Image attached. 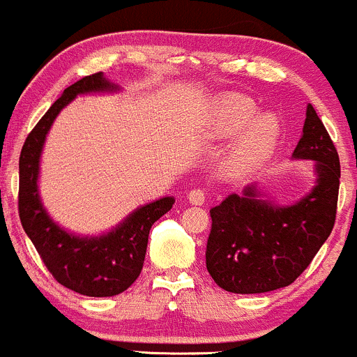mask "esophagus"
<instances>
[{
    "mask_svg": "<svg viewBox=\"0 0 357 357\" xmlns=\"http://www.w3.org/2000/svg\"><path fill=\"white\" fill-rule=\"evenodd\" d=\"M187 199H189L192 204L201 206L206 201L204 190L203 189H192L189 194H187Z\"/></svg>",
    "mask_w": 357,
    "mask_h": 357,
    "instance_id": "obj_1",
    "label": "esophagus"
}]
</instances>
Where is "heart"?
Here are the masks:
<instances>
[{
    "mask_svg": "<svg viewBox=\"0 0 357 357\" xmlns=\"http://www.w3.org/2000/svg\"><path fill=\"white\" fill-rule=\"evenodd\" d=\"M255 102L238 94L220 99L213 108V130L216 135L229 137L244 128L227 153L225 163L230 170H249L259 165L273 149L278 137L277 119L259 115L255 119Z\"/></svg>",
    "mask_w": 357,
    "mask_h": 357,
    "instance_id": "1",
    "label": "heart"
}]
</instances>
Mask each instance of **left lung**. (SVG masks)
Returning a JSON list of instances; mask_svg holds the SVG:
<instances>
[{"label": "left lung", "mask_w": 357, "mask_h": 357, "mask_svg": "<svg viewBox=\"0 0 357 357\" xmlns=\"http://www.w3.org/2000/svg\"><path fill=\"white\" fill-rule=\"evenodd\" d=\"M294 158L313 160L318 175L314 189L299 203L273 206L259 199L258 189L249 185L209 209L206 268L227 292L261 294L287 287L310 266L332 232L340 161L311 105Z\"/></svg>", "instance_id": "8db88e82"}]
</instances>
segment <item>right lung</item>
<instances>
[{
	"label": "right lung",
	"instance_id": "obj_1",
	"mask_svg": "<svg viewBox=\"0 0 357 357\" xmlns=\"http://www.w3.org/2000/svg\"><path fill=\"white\" fill-rule=\"evenodd\" d=\"M115 89L102 72L82 77L67 87L27 135L18 161V216L25 234L58 284L89 297L116 296L137 280L149 230L175 203L174 197H163L142 206L115 230L91 238L65 232L44 211L38 194L39 156L51 123L77 94Z\"/></svg>",
	"mask_w": 357,
	"mask_h": 357
}]
</instances>
